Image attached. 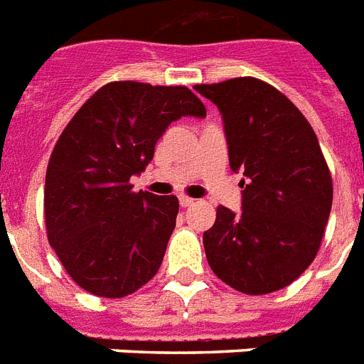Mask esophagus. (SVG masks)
I'll list each match as a JSON object with an SVG mask.
<instances>
[{"label":"esophagus","instance_id":"1","mask_svg":"<svg viewBox=\"0 0 364 364\" xmlns=\"http://www.w3.org/2000/svg\"><path fill=\"white\" fill-rule=\"evenodd\" d=\"M179 205L181 208H191V205H194V200L188 198V196H179Z\"/></svg>","mask_w":364,"mask_h":364}]
</instances>
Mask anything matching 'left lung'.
I'll list each match as a JSON object with an SVG mask.
<instances>
[{
	"label": "left lung",
	"instance_id": "8db88e82",
	"mask_svg": "<svg viewBox=\"0 0 364 364\" xmlns=\"http://www.w3.org/2000/svg\"><path fill=\"white\" fill-rule=\"evenodd\" d=\"M194 90L217 105L228 162L242 171V211L217 208L204 232L211 270L240 293L293 283L316 259L333 205V181L316 132L268 82L238 77Z\"/></svg>",
	"mask_w": 364,
	"mask_h": 364
}]
</instances>
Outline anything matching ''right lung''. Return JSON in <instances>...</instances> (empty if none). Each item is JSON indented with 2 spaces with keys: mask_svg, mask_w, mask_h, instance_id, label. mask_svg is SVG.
<instances>
[{
  "mask_svg": "<svg viewBox=\"0 0 364 364\" xmlns=\"http://www.w3.org/2000/svg\"><path fill=\"white\" fill-rule=\"evenodd\" d=\"M181 117H205L188 88L117 81L100 88L56 141L45 179L48 243L88 293L121 299L159 272L179 202L134 193L130 177L145 171Z\"/></svg>",
  "mask_w": 364,
  "mask_h": 364,
  "instance_id": "add662e5",
  "label": "right lung"
}]
</instances>
